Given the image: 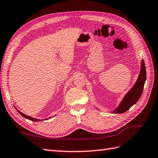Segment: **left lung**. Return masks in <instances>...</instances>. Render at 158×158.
Wrapping results in <instances>:
<instances>
[{"mask_svg":"<svg viewBox=\"0 0 158 158\" xmlns=\"http://www.w3.org/2000/svg\"><path fill=\"white\" fill-rule=\"evenodd\" d=\"M146 80V69L145 65L143 60L141 61V68L140 71V74L138 77L137 82L135 83L133 88L127 93L124 96L123 101L121 102L120 106L117 108L113 113H124L127 112L128 110L137 103L139 99L140 98L143 90L144 84Z\"/></svg>","mask_w":158,"mask_h":158,"instance_id":"8db88e82","label":"left lung"}]
</instances>
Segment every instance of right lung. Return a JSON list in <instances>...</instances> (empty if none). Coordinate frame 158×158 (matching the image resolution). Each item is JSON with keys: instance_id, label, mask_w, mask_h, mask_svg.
Returning <instances> with one entry per match:
<instances>
[{"instance_id": "obj_1", "label": "right lung", "mask_w": 158, "mask_h": 158, "mask_svg": "<svg viewBox=\"0 0 158 158\" xmlns=\"http://www.w3.org/2000/svg\"><path fill=\"white\" fill-rule=\"evenodd\" d=\"M17 112H19V114H20L22 116H23L24 117V118H27V119H29V120H32V121H35V122H36V121H37V122H38V121H40V120H39V119H36V118H32V117H31V116H27V115H25V114H24L23 113H22V112H21L20 111H19V110H17ZM51 118V117H50V118Z\"/></svg>"}]
</instances>
